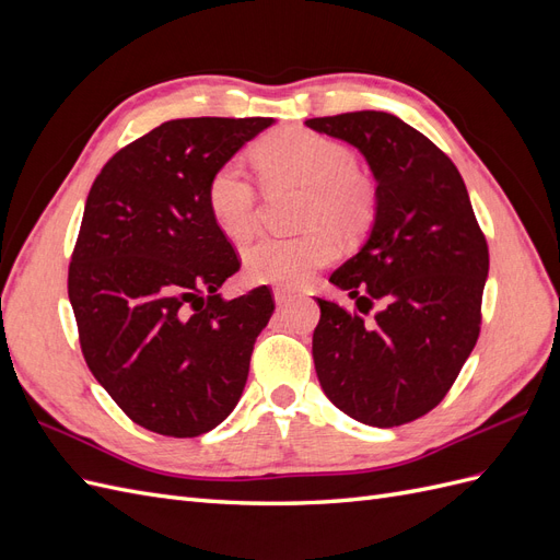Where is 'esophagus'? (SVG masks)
<instances>
[{"label": "esophagus", "mask_w": 560, "mask_h": 560, "mask_svg": "<svg viewBox=\"0 0 560 560\" xmlns=\"http://www.w3.org/2000/svg\"><path fill=\"white\" fill-rule=\"evenodd\" d=\"M273 296H276L278 306H287V303H290V301L294 299V292H290V290H276Z\"/></svg>", "instance_id": "34e87169"}]
</instances>
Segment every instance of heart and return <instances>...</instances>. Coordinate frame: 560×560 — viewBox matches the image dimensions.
<instances>
[{
  "mask_svg": "<svg viewBox=\"0 0 560 560\" xmlns=\"http://www.w3.org/2000/svg\"><path fill=\"white\" fill-rule=\"evenodd\" d=\"M254 165L268 186L306 189L296 238L266 235L245 247L243 259L252 280L299 287L336 257V238L354 241L369 231L378 208L376 182L352 161L350 149L306 128L268 132L254 144ZM208 210L229 238H247L257 226V191L245 167L222 163L208 179Z\"/></svg>",
  "mask_w": 560,
  "mask_h": 560,
  "instance_id": "heart-1",
  "label": "heart"
}]
</instances>
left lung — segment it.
<instances>
[{
	"label": "left lung",
	"instance_id": "8db88e82",
	"mask_svg": "<svg viewBox=\"0 0 560 560\" xmlns=\"http://www.w3.org/2000/svg\"><path fill=\"white\" fill-rule=\"evenodd\" d=\"M306 126L360 149L378 191L366 243L329 278L358 311L317 299V378L350 418L397 428L446 397L477 346L488 245L453 161L395 114Z\"/></svg>",
	"mask_w": 560,
	"mask_h": 560
}]
</instances>
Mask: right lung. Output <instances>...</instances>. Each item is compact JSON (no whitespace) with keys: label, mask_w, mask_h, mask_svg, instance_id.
<instances>
[{"label":"right lung","mask_w":560,"mask_h":560,"mask_svg":"<svg viewBox=\"0 0 560 560\" xmlns=\"http://www.w3.org/2000/svg\"><path fill=\"white\" fill-rule=\"evenodd\" d=\"M273 118H175L107 161L74 245L67 294L95 381L121 411L165 436L224 422L276 311L257 287L222 299L238 254L208 210V179Z\"/></svg>","instance_id":"obj_1"}]
</instances>
